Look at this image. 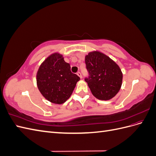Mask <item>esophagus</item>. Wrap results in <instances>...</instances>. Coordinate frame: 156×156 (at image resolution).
<instances>
[{
	"mask_svg": "<svg viewBox=\"0 0 156 156\" xmlns=\"http://www.w3.org/2000/svg\"><path fill=\"white\" fill-rule=\"evenodd\" d=\"M77 75H78V76H79L80 78H81V79L82 78V75H81V72H77Z\"/></svg>",
	"mask_w": 156,
	"mask_h": 156,
	"instance_id": "obj_1",
	"label": "esophagus"
}]
</instances>
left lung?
<instances>
[{
	"instance_id": "8db88e82",
	"label": "left lung",
	"mask_w": 156,
	"mask_h": 156,
	"mask_svg": "<svg viewBox=\"0 0 156 156\" xmlns=\"http://www.w3.org/2000/svg\"><path fill=\"white\" fill-rule=\"evenodd\" d=\"M88 77L84 79L94 97L108 100L115 97L122 86L123 75L118 64L106 55L92 51L85 56Z\"/></svg>"
}]
</instances>
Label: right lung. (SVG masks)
<instances>
[{
	"instance_id": "obj_1",
	"label": "right lung",
	"mask_w": 156,
	"mask_h": 156,
	"mask_svg": "<svg viewBox=\"0 0 156 156\" xmlns=\"http://www.w3.org/2000/svg\"><path fill=\"white\" fill-rule=\"evenodd\" d=\"M69 64L55 53L47 58L37 70V86L46 100L62 104L71 96L80 77L72 73Z\"/></svg>"
}]
</instances>
